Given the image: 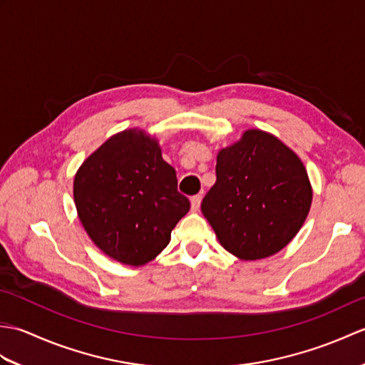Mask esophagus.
Segmentation results:
<instances>
[{
  "instance_id": "obj_1",
  "label": "esophagus",
  "mask_w": 365,
  "mask_h": 365,
  "mask_svg": "<svg viewBox=\"0 0 365 365\" xmlns=\"http://www.w3.org/2000/svg\"><path fill=\"white\" fill-rule=\"evenodd\" d=\"M200 200H202V196H200V195H196V196L191 197V210L192 212H197L199 210Z\"/></svg>"
}]
</instances>
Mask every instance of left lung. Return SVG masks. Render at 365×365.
I'll return each mask as SVG.
<instances>
[{"label":"left lung","instance_id":"1","mask_svg":"<svg viewBox=\"0 0 365 365\" xmlns=\"http://www.w3.org/2000/svg\"><path fill=\"white\" fill-rule=\"evenodd\" d=\"M312 202L297 153L262 130H247L216 158V182L202 213L220 243L245 260L279 252L298 234Z\"/></svg>","mask_w":365,"mask_h":365}]
</instances>
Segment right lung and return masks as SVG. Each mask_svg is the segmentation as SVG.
I'll list each match as a JSON object with an SVG mask.
<instances>
[{"mask_svg":"<svg viewBox=\"0 0 365 365\" xmlns=\"http://www.w3.org/2000/svg\"><path fill=\"white\" fill-rule=\"evenodd\" d=\"M73 197L92 242L133 267L157 257L190 210L174 168L141 130H125L100 145L76 173Z\"/></svg>","mask_w":365,"mask_h":365,"instance_id":"obj_1","label":"right lung"}]
</instances>
